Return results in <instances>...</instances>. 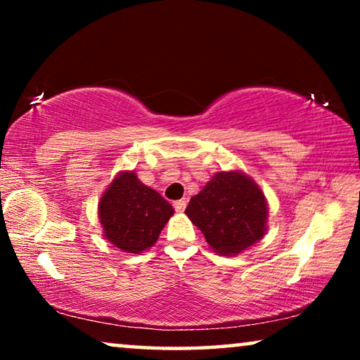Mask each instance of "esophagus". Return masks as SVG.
Wrapping results in <instances>:
<instances>
[{"label": "esophagus", "instance_id": "esophagus-1", "mask_svg": "<svg viewBox=\"0 0 360 360\" xmlns=\"http://www.w3.org/2000/svg\"><path fill=\"white\" fill-rule=\"evenodd\" d=\"M174 208H175L176 211H185V208H186V201H185V200H176V201H174Z\"/></svg>", "mask_w": 360, "mask_h": 360}]
</instances>
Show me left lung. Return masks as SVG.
<instances>
[{"label":"left lung","instance_id":"obj_1","mask_svg":"<svg viewBox=\"0 0 360 360\" xmlns=\"http://www.w3.org/2000/svg\"><path fill=\"white\" fill-rule=\"evenodd\" d=\"M221 255H238L264 238L269 208L264 191L240 170L218 172L185 210Z\"/></svg>","mask_w":360,"mask_h":360}]
</instances>
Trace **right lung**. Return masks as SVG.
<instances>
[{"mask_svg": "<svg viewBox=\"0 0 360 360\" xmlns=\"http://www.w3.org/2000/svg\"><path fill=\"white\" fill-rule=\"evenodd\" d=\"M172 214L169 201L142 184L134 170L120 172L98 203L103 236L131 254L152 248Z\"/></svg>", "mask_w": 360, "mask_h": 360, "instance_id": "add662e5", "label": "right lung"}]
</instances>
